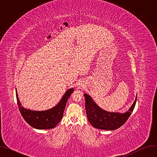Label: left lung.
<instances>
[{
	"instance_id": "8db88e82",
	"label": "left lung",
	"mask_w": 157,
	"mask_h": 157,
	"mask_svg": "<svg viewBox=\"0 0 157 157\" xmlns=\"http://www.w3.org/2000/svg\"><path fill=\"white\" fill-rule=\"evenodd\" d=\"M84 95L86 115L89 122L94 127L102 130H114L121 127L131 115L137 101L136 96L133 104L124 113H113L106 111L98 106L91 96L86 93Z\"/></svg>"
}]
</instances>
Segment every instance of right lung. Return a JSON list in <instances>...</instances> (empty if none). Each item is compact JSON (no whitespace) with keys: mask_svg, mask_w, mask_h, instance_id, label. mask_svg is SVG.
<instances>
[{"mask_svg":"<svg viewBox=\"0 0 157 157\" xmlns=\"http://www.w3.org/2000/svg\"><path fill=\"white\" fill-rule=\"evenodd\" d=\"M15 91L18 107L24 120L35 128L50 129L55 127L63 118L66 102L73 93L74 89L70 88L67 90L56 105L50 109L41 111L33 110L24 107L18 99L17 89Z\"/></svg>","mask_w":157,"mask_h":157,"instance_id":"right-lung-1","label":"right lung"}]
</instances>
